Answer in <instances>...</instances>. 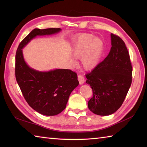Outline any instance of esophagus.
Instances as JSON below:
<instances>
[{"label":"esophagus","mask_w":147,"mask_h":147,"mask_svg":"<svg viewBox=\"0 0 147 147\" xmlns=\"http://www.w3.org/2000/svg\"><path fill=\"white\" fill-rule=\"evenodd\" d=\"M78 80L80 85H82L85 82V78L82 75H78Z\"/></svg>","instance_id":"obj_1"}]
</instances>
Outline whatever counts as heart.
<instances>
[{"label": "heart", "mask_w": 147, "mask_h": 147, "mask_svg": "<svg viewBox=\"0 0 147 147\" xmlns=\"http://www.w3.org/2000/svg\"><path fill=\"white\" fill-rule=\"evenodd\" d=\"M104 42L100 38H94L92 35L84 33L78 38L73 47L74 57L81 59L83 67L92 70L99 63L104 52Z\"/></svg>", "instance_id": "1"}]
</instances>
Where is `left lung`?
<instances>
[{
    "mask_svg": "<svg viewBox=\"0 0 147 147\" xmlns=\"http://www.w3.org/2000/svg\"><path fill=\"white\" fill-rule=\"evenodd\" d=\"M111 37L108 55L86 74V83L93 90L88 109L99 115H111L120 108L132 82L133 69L125 43L112 33Z\"/></svg>",
    "mask_w": 147,
    "mask_h": 147,
    "instance_id": "8db88e82",
    "label": "left lung"
}]
</instances>
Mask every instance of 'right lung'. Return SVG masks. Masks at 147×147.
<instances>
[{
	"instance_id": "add662e5",
	"label": "right lung",
	"mask_w": 147,
	"mask_h": 147,
	"mask_svg": "<svg viewBox=\"0 0 147 147\" xmlns=\"http://www.w3.org/2000/svg\"><path fill=\"white\" fill-rule=\"evenodd\" d=\"M61 31L34 29L22 40L16 54V79L24 98L31 107L45 115H55L65 108L71 93L79 85L77 74L64 69L45 72L33 69L26 63L22 49L36 36L53 35Z\"/></svg>"
}]
</instances>
